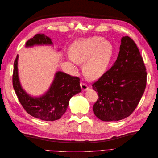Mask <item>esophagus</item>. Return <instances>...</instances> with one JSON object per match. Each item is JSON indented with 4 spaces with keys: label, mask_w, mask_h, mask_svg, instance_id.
I'll return each mask as SVG.
<instances>
[{
    "label": "esophagus",
    "mask_w": 158,
    "mask_h": 158,
    "mask_svg": "<svg viewBox=\"0 0 158 158\" xmlns=\"http://www.w3.org/2000/svg\"><path fill=\"white\" fill-rule=\"evenodd\" d=\"M80 87L83 91H86L89 88L88 85L83 82H80Z\"/></svg>",
    "instance_id": "1"
}]
</instances>
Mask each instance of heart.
<instances>
[{
  "label": "heart",
  "instance_id": "obj_1",
  "mask_svg": "<svg viewBox=\"0 0 158 158\" xmlns=\"http://www.w3.org/2000/svg\"><path fill=\"white\" fill-rule=\"evenodd\" d=\"M113 48L110 42L94 36L75 41L71 45L69 55L75 63L83 64L84 76L96 80L106 73L112 58Z\"/></svg>",
  "mask_w": 158,
  "mask_h": 158
}]
</instances>
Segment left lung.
<instances>
[{"mask_svg":"<svg viewBox=\"0 0 158 158\" xmlns=\"http://www.w3.org/2000/svg\"><path fill=\"white\" fill-rule=\"evenodd\" d=\"M146 79V66L135 42L123 37L117 60L92 84L99 97L93 106L95 115L103 121L130 116L144 92Z\"/></svg>","mask_w":158,"mask_h":158,"instance_id":"left-lung-1","label":"left lung"}]
</instances>
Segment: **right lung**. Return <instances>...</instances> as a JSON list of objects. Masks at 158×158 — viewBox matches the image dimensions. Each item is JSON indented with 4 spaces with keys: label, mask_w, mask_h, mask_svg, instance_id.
<instances>
[{
    "label": "right lung",
    "mask_w": 158,
    "mask_h": 158,
    "mask_svg": "<svg viewBox=\"0 0 158 158\" xmlns=\"http://www.w3.org/2000/svg\"><path fill=\"white\" fill-rule=\"evenodd\" d=\"M51 44L49 37L43 33H38L26 42V47ZM18 55L14 63L12 84L22 107L28 114L41 120H58L67 109L70 99L82 91L80 78L63 72H57L49 89L42 96L33 98L28 95L21 86L18 73Z\"/></svg>",
    "instance_id": "add662e5"
}]
</instances>
